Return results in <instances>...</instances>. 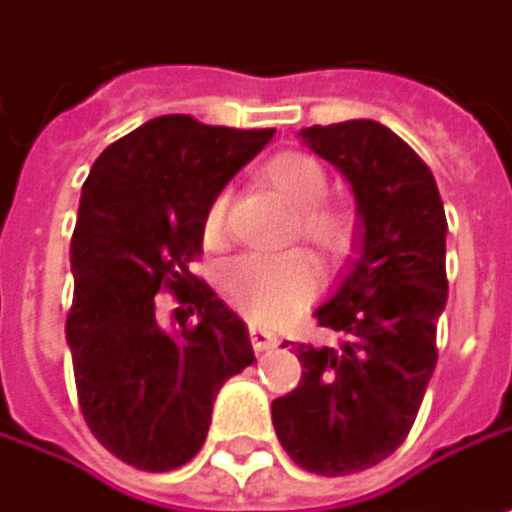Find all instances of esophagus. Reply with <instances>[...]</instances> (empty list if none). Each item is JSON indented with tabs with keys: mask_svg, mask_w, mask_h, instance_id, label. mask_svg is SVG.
I'll return each mask as SVG.
<instances>
[{
	"mask_svg": "<svg viewBox=\"0 0 512 512\" xmlns=\"http://www.w3.org/2000/svg\"><path fill=\"white\" fill-rule=\"evenodd\" d=\"M248 340H251L254 352H267L276 346V337L267 331V327H258V324H248Z\"/></svg>",
	"mask_w": 512,
	"mask_h": 512,
	"instance_id": "34e87169",
	"label": "esophagus"
}]
</instances>
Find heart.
I'll return each instance as SVG.
<instances>
[{
	"instance_id": "heart-1",
	"label": "heart",
	"mask_w": 512,
	"mask_h": 512,
	"mask_svg": "<svg viewBox=\"0 0 512 512\" xmlns=\"http://www.w3.org/2000/svg\"><path fill=\"white\" fill-rule=\"evenodd\" d=\"M267 185L291 206L294 236L318 248L327 258H343L355 242V218L343 206L324 203L327 172L306 151H282L261 169ZM227 224V194H215L203 212V239L218 245ZM318 285V273L303 251L288 254H242L230 261L218 288L224 300L254 321H276L306 303Z\"/></svg>"
}]
</instances>
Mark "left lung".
<instances>
[{
    "instance_id": "1",
    "label": "left lung",
    "mask_w": 512,
    "mask_h": 512,
    "mask_svg": "<svg viewBox=\"0 0 512 512\" xmlns=\"http://www.w3.org/2000/svg\"><path fill=\"white\" fill-rule=\"evenodd\" d=\"M300 136L349 178L364 236L340 291L315 309L340 346L294 349L303 373L273 400V425L294 464L346 477L388 458L419 416L449 285L446 212L428 163L388 127L343 121Z\"/></svg>"
}]
</instances>
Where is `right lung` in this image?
I'll return each mask as SVG.
<instances>
[{
  "instance_id": "add662e5",
  "label": "right lung",
  "mask_w": 512,
  "mask_h": 512,
  "mask_svg": "<svg viewBox=\"0 0 512 512\" xmlns=\"http://www.w3.org/2000/svg\"><path fill=\"white\" fill-rule=\"evenodd\" d=\"M270 139L273 130L163 115L108 145L84 181L66 340L87 428L130 467L188 464L206 443L218 388L254 361L242 318L191 264L209 200ZM160 290L189 303L173 313L178 332L156 315Z\"/></svg>"
}]
</instances>
